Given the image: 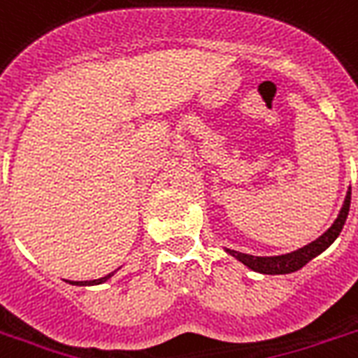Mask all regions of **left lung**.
<instances>
[{
	"mask_svg": "<svg viewBox=\"0 0 358 358\" xmlns=\"http://www.w3.org/2000/svg\"><path fill=\"white\" fill-rule=\"evenodd\" d=\"M349 204H351V189L345 195L343 206L338 214L336 222L332 223V227L324 234H321L317 240H313L312 244L304 245L293 253H285V255H276V257H255V255H248V253L234 252V250H227L234 259H238L240 263H244L248 268L261 272V274H291L296 272L304 264H308L313 257H317L319 253H323L329 245L338 238V234L342 233L343 223L348 220Z\"/></svg>",
	"mask_w": 358,
	"mask_h": 358,
	"instance_id": "1",
	"label": "left lung"
}]
</instances>
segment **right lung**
Instances as JSON below:
<instances>
[{"mask_svg":"<svg viewBox=\"0 0 358 358\" xmlns=\"http://www.w3.org/2000/svg\"><path fill=\"white\" fill-rule=\"evenodd\" d=\"M113 274H114V272H113ZM113 274H106L105 278H99V280H92V282H76V285H97V283L106 282V280L113 276Z\"/></svg>","mask_w":358,"mask_h":358,"instance_id":"obj_1","label":"right lung"}]
</instances>
